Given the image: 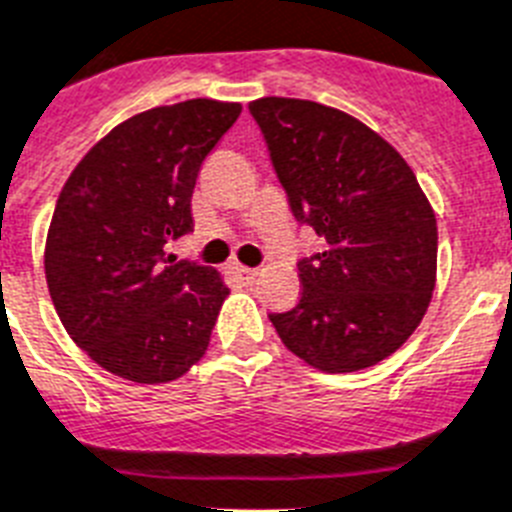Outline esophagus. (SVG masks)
Returning <instances> with one entry per match:
<instances>
[{
  "mask_svg": "<svg viewBox=\"0 0 512 512\" xmlns=\"http://www.w3.org/2000/svg\"><path fill=\"white\" fill-rule=\"evenodd\" d=\"M235 274H238L243 282H253L259 272H256V269H251V266H235Z\"/></svg>",
  "mask_w": 512,
  "mask_h": 512,
  "instance_id": "obj_1",
  "label": "esophagus"
}]
</instances>
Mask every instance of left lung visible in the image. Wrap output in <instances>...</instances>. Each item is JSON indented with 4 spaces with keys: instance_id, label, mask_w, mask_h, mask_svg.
<instances>
[{
    "instance_id": "left-lung-1",
    "label": "left lung",
    "mask_w": 512,
    "mask_h": 512,
    "mask_svg": "<svg viewBox=\"0 0 512 512\" xmlns=\"http://www.w3.org/2000/svg\"><path fill=\"white\" fill-rule=\"evenodd\" d=\"M298 225L324 251L298 259V306L269 314L316 369L374 366L424 319L437 277V219L413 170L356 117L316 101L248 104Z\"/></svg>"
}]
</instances>
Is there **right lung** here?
I'll list each match as a JSON object with an SVG mask.
<instances>
[{"instance_id":"obj_1","label":"right lung","mask_w":512,"mask_h":512,"mask_svg":"<svg viewBox=\"0 0 512 512\" xmlns=\"http://www.w3.org/2000/svg\"><path fill=\"white\" fill-rule=\"evenodd\" d=\"M240 104L190 99L122 122L67 177L46 238V285L67 335L99 366L172 382L204 356L230 293L211 266L167 256L193 232L190 198Z\"/></svg>"}]
</instances>
